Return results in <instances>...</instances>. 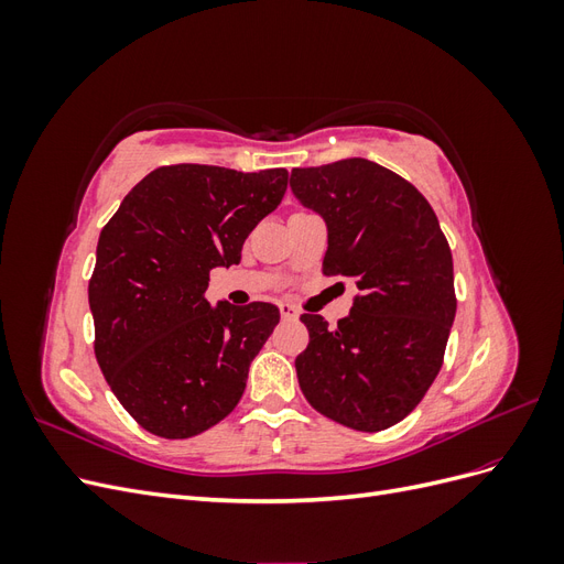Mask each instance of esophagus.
<instances>
[{
    "label": "esophagus",
    "instance_id": "obj_1",
    "mask_svg": "<svg viewBox=\"0 0 564 564\" xmlns=\"http://www.w3.org/2000/svg\"><path fill=\"white\" fill-rule=\"evenodd\" d=\"M278 308H280V313H282V317L284 319H292V317H299V311L294 308L292 303H286V301H280L278 303Z\"/></svg>",
    "mask_w": 564,
    "mask_h": 564
}]
</instances>
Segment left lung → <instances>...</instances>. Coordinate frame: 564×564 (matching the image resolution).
<instances>
[{
    "instance_id": "1",
    "label": "left lung",
    "mask_w": 564,
    "mask_h": 564,
    "mask_svg": "<svg viewBox=\"0 0 564 564\" xmlns=\"http://www.w3.org/2000/svg\"><path fill=\"white\" fill-rule=\"evenodd\" d=\"M289 183L327 224L324 275L362 292L338 327L301 315L311 340L296 357L299 386L327 419L386 431L423 400L445 360L456 315L449 242L429 199L381 164L294 169Z\"/></svg>"
}]
</instances>
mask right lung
Wrapping results in <instances>:
<instances>
[{
    "label": "right lung",
    "mask_w": 564,
    "mask_h": 564,
    "mask_svg": "<svg viewBox=\"0 0 564 564\" xmlns=\"http://www.w3.org/2000/svg\"><path fill=\"white\" fill-rule=\"evenodd\" d=\"M286 178V169L160 166L100 230L89 280L94 352L115 398L148 433L193 437L240 402L280 311L261 301L212 308L204 294L212 268L240 263Z\"/></svg>",
    "instance_id": "add662e5"
}]
</instances>
